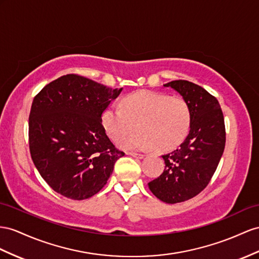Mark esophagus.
<instances>
[{
	"label": "esophagus",
	"instance_id": "1",
	"mask_svg": "<svg viewBox=\"0 0 259 259\" xmlns=\"http://www.w3.org/2000/svg\"><path fill=\"white\" fill-rule=\"evenodd\" d=\"M128 154L134 156V157H137V158H143L145 156V154H143V153H135V152H131V153H128Z\"/></svg>",
	"mask_w": 259,
	"mask_h": 259
}]
</instances>
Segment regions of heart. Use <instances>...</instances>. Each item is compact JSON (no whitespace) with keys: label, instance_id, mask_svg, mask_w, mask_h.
<instances>
[{"label":"heart","instance_id":"obj_1","mask_svg":"<svg viewBox=\"0 0 259 259\" xmlns=\"http://www.w3.org/2000/svg\"><path fill=\"white\" fill-rule=\"evenodd\" d=\"M132 135H124L134 128ZM103 127L112 140L119 141L124 150H145L154 147L168 151L180 144L188 134L190 111L181 97L162 93L140 91L109 105L102 114Z\"/></svg>","mask_w":259,"mask_h":259}]
</instances>
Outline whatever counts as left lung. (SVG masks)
<instances>
[{
  "mask_svg": "<svg viewBox=\"0 0 259 259\" xmlns=\"http://www.w3.org/2000/svg\"><path fill=\"white\" fill-rule=\"evenodd\" d=\"M180 94L190 111V129L180 148L162 155L163 173L150 182L153 195L166 203L186 201L207 187L225 147L223 112L218 99L185 79L164 84Z\"/></svg>",
  "mask_w": 259,
  "mask_h": 259,
  "instance_id": "1",
  "label": "left lung"
}]
</instances>
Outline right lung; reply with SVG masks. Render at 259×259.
Instances as JSON below:
<instances>
[{"label": "right lung", "instance_id": "1", "mask_svg": "<svg viewBox=\"0 0 259 259\" xmlns=\"http://www.w3.org/2000/svg\"><path fill=\"white\" fill-rule=\"evenodd\" d=\"M122 91L68 74L38 93L29 114V150L39 174L66 198L97 194L123 152L115 148L102 123L103 111Z\"/></svg>", "mask_w": 259, "mask_h": 259}]
</instances>
